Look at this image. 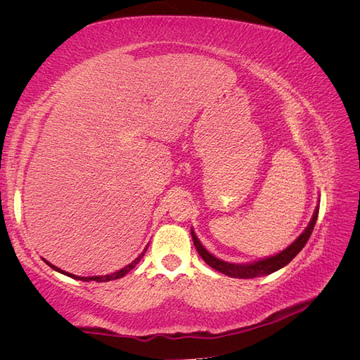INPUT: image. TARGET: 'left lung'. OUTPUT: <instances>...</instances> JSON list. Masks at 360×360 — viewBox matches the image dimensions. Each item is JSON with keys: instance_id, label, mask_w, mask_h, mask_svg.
<instances>
[{"instance_id": "obj_1", "label": "left lung", "mask_w": 360, "mask_h": 360, "mask_svg": "<svg viewBox=\"0 0 360 360\" xmlns=\"http://www.w3.org/2000/svg\"><path fill=\"white\" fill-rule=\"evenodd\" d=\"M319 217V205L315 207L312 219L308 224V226L304 228V231L294 240L288 248H285L284 250H281L279 254L271 255L263 259H257L254 263H246V264H234V263H226V261H222L219 258L213 257L209 250H207L201 242L198 240V237L195 236V231L191 230V236L195 248H197L198 254L201 255V258L209 264L212 269L221 271V274L231 276V278H240V279H250V278H258V276H264V275H270L274 271L282 269L284 266H287L290 261L296 257L300 250L303 249V246L307 245V242L309 240V237L312 234V230L315 226V222H317Z\"/></svg>"}]
</instances>
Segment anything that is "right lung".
Returning a JSON list of instances; mask_svg holds the SVG:
<instances>
[{
  "instance_id": "obj_1",
  "label": "right lung",
  "mask_w": 360,
  "mask_h": 360,
  "mask_svg": "<svg viewBox=\"0 0 360 360\" xmlns=\"http://www.w3.org/2000/svg\"><path fill=\"white\" fill-rule=\"evenodd\" d=\"M147 248H148V245L144 248V250L143 252H141L132 263L130 264H127V266H124L123 269H120V270H117V271H114V274H110V275H105V276H90V278H84V276H76V275H72V274H68V271H63L61 269H58V267H56V266H52L51 263H48V261L45 259V263L49 266V267H52L53 270H57V271H60V274H63V275H66V276H70V278H73V279H78V281H96V282H108V281H112V279H120V278H123L127 271H130L132 270L139 261H141V258L144 257V254H146V250H147Z\"/></svg>"
}]
</instances>
